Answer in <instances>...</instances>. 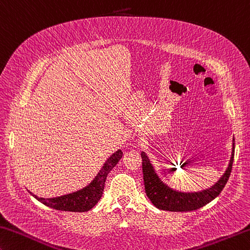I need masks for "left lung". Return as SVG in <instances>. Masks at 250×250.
I'll return each mask as SVG.
<instances>
[{
  "label": "left lung",
  "mask_w": 250,
  "mask_h": 250,
  "mask_svg": "<svg viewBox=\"0 0 250 250\" xmlns=\"http://www.w3.org/2000/svg\"><path fill=\"white\" fill-rule=\"evenodd\" d=\"M233 155H235V138L232 140L231 157L228 167L218 181L210 188L200 191H180L165 183L159 174L145 152L141 153L142 164H143V179L145 192L151 202L157 209L173 212H184V211L197 210L216 199L227 183L230 172L232 168Z\"/></svg>",
  "instance_id": "obj_1"
}]
</instances>
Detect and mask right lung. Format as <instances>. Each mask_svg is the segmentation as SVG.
I'll use <instances>...</instances> for the list:
<instances>
[{"mask_svg": "<svg viewBox=\"0 0 250 250\" xmlns=\"http://www.w3.org/2000/svg\"><path fill=\"white\" fill-rule=\"evenodd\" d=\"M122 156L123 152L121 149H117L114 154L106 160V162L104 163L93 181L88 186L83 187V189L71 192V193L55 198H39L32 192H29L38 201L43 203L49 208L60 211H70V212H86V211L93 209L97 205V202L101 200L107 175L118 163V161L122 159Z\"/></svg>", "mask_w": 250, "mask_h": 250, "instance_id": "add662e5", "label": "right lung"}]
</instances>
